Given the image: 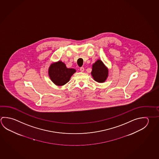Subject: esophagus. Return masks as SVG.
Segmentation results:
<instances>
[{
    "label": "esophagus",
    "instance_id": "esophagus-1",
    "mask_svg": "<svg viewBox=\"0 0 159 159\" xmlns=\"http://www.w3.org/2000/svg\"><path fill=\"white\" fill-rule=\"evenodd\" d=\"M80 71H81V72H83L84 71V67H81L80 68Z\"/></svg>",
    "mask_w": 159,
    "mask_h": 159
}]
</instances>
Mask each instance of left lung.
Here are the masks:
<instances>
[{
  "instance_id": "obj_1",
  "label": "left lung",
  "mask_w": 159,
  "mask_h": 159,
  "mask_svg": "<svg viewBox=\"0 0 159 159\" xmlns=\"http://www.w3.org/2000/svg\"><path fill=\"white\" fill-rule=\"evenodd\" d=\"M108 74V70L100 60L93 65L92 75L94 80L99 83H103L107 78Z\"/></svg>"
}]
</instances>
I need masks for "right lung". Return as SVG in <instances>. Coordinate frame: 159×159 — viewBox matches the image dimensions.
Masks as SVG:
<instances>
[{
    "mask_svg": "<svg viewBox=\"0 0 159 159\" xmlns=\"http://www.w3.org/2000/svg\"><path fill=\"white\" fill-rule=\"evenodd\" d=\"M75 72V69L67 68L64 63L61 61L51 65L48 70L51 80L53 83L59 86L64 85L67 83L71 76Z\"/></svg>",
    "mask_w": 159,
    "mask_h": 159,
    "instance_id": "obj_1",
    "label": "right lung"
}]
</instances>
